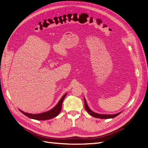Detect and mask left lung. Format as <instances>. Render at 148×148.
Returning a JSON list of instances; mask_svg holds the SVG:
<instances>
[{
    "label": "left lung",
    "instance_id": "8db88e82",
    "mask_svg": "<svg viewBox=\"0 0 148 148\" xmlns=\"http://www.w3.org/2000/svg\"><path fill=\"white\" fill-rule=\"evenodd\" d=\"M84 101H85V110H86V111L89 113V114H90L92 116L96 117V118H99V119H112L114 117H115L116 116H117L118 115H119L121 112L117 113V114H97V113H95L94 112H93L92 111H91L90 110V108L88 107L87 103H86V100L84 97Z\"/></svg>",
    "mask_w": 148,
    "mask_h": 148
}]
</instances>
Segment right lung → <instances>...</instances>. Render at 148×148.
I'll list each match as a JSON object with an SVG mask.
<instances>
[{"mask_svg":"<svg viewBox=\"0 0 148 148\" xmlns=\"http://www.w3.org/2000/svg\"><path fill=\"white\" fill-rule=\"evenodd\" d=\"M66 94H67V93L64 94L62 96V97L59 100L58 103H57L55 106V107H54L52 109V110H51L48 111H47L45 112L33 114L25 112L23 111H21V110H19V111H20L22 113H23L25 115H26L27 117H28L30 119H34V120H47L51 119H53V118L57 116V115H58L60 113V112L61 111V109H62V105L63 101L64 99H65V97H66Z\"/></svg>","mask_w":148,"mask_h":148,"instance_id":"1","label":"right lung"}]
</instances>
